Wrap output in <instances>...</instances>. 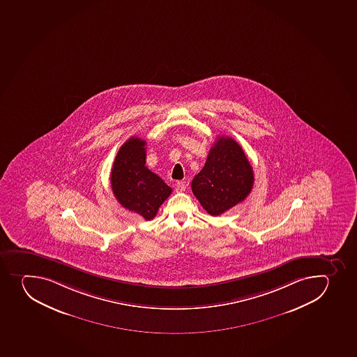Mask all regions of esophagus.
Here are the masks:
<instances>
[{
	"mask_svg": "<svg viewBox=\"0 0 357 357\" xmlns=\"http://www.w3.org/2000/svg\"><path fill=\"white\" fill-rule=\"evenodd\" d=\"M185 190H186V183L185 181H177V183H176V190L177 192H183Z\"/></svg>",
	"mask_w": 357,
	"mask_h": 357,
	"instance_id": "obj_1",
	"label": "esophagus"
}]
</instances>
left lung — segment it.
<instances>
[{"mask_svg": "<svg viewBox=\"0 0 357 357\" xmlns=\"http://www.w3.org/2000/svg\"><path fill=\"white\" fill-rule=\"evenodd\" d=\"M253 181V169L244 150L234 139L221 136L190 186L204 211L218 216L244 201L251 193Z\"/></svg>", "mask_w": 357, "mask_h": 357, "instance_id": "8db88e82", "label": "left lung"}]
</instances>
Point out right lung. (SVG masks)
Listing matches in <instances>:
<instances>
[{"instance_id":"1","label":"right lung","mask_w":357,"mask_h":357,"mask_svg":"<svg viewBox=\"0 0 357 357\" xmlns=\"http://www.w3.org/2000/svg\"><path fill=\"white\" fill-rule=\"evenodd\" d=\"M111 186L123 208L146 221L153 220L172 188L146 167V141L130 137L116 153Z\"/></svg>"}]
</instances>
